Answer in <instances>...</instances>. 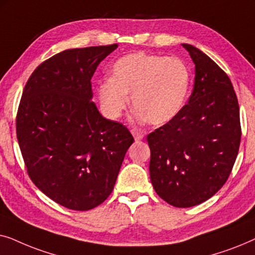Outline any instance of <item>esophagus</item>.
Here are the masks:
<instances>
[{"instance_id": "esophagus-1", "label": "esophagus", "mask_w": 255, "mask_h": 255, "mask_svg": "<svg viewBox=\"0 0 255 255\" xmlns=\"http://www.w3.org/2000/svg\"><path fill=\"white\" fill-rule=\"evenodd\" d=\"M131 133L133 134V137H134V139L135 140H141L142 138H144V133H142L141 131H139V130H137V128H133V130H131Z\"/></svg>"}]
</instances>
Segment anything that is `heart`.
I'll return each mask as SVG.
<instances>
[{"mask_svg": "<svg viewBox=\"0 0 255 255\" xmlns=\"http://www.w3.org/2000/svg\"><path fill=\"white\" fill-rule=\"evenodd\" d=\"M190 83V69L182 59L137 52L115 62L111 78L100 82L97 95L101 109L110 120L122 117L130 95L135 122L162 125L182 110Z\"/></svg>", "mask_w": 255, "mask_h": 255, "instance_id": "1", "label": "heart"}]
</instances>
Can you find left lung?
Wrapping results in <instances>:
<instances>
[{
	"label": "left lung",
	"mask_w": 255,
	"mask_h": 255,
	"mask_svg": "<svg viewBox=\"0 0 255 255\" xmlns=\"http://www.w3.org/2000/svg\"><path fill=\"white\" fill-rule=\"evenodd\" d=\"M195 64L188 103L147 135L149 176L156 194L176 208L214 196L229 179L239 151V104L231 80L193 45L182 44Z\"/></svg>",
	"instance_id": "obj_1"
}]
</instances>
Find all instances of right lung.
I'll return each mask as SVG.
<instances>
[{"instance_id":"obj_1","label":"right lung","mask_w":255,"mask_h":255,"mask_svg":"<svg viewBox=\"0 0 255 255\" xmlns=\"http://www.w3.org/2000/svg\"><path fill=\"white\" fill-rule=\"evenodd\" d=\"M117 46L72 48L47 59L27 80L17 111L30 179L72 210H90L107 200L133 142L130 131L104 118L92 101L90 80Z\"/></svg>"}]
</instances>
